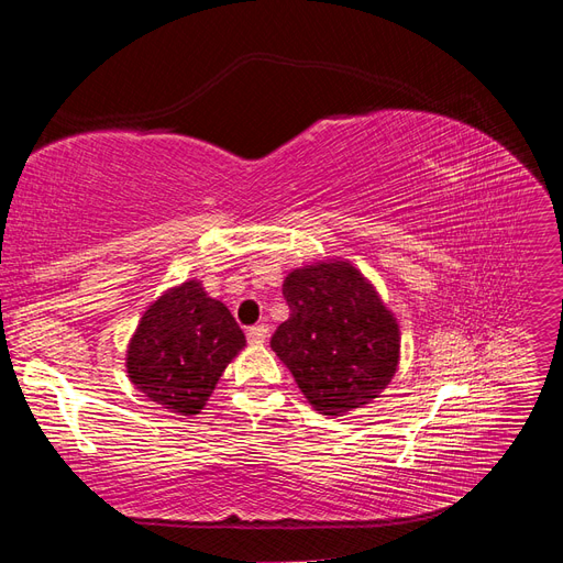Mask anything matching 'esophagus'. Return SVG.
Wrapping results in <instances>:
<instances>
[{
  "label": "esophagus",
  "instance_id": "1",
  "mask_svg": "<svg viewBox=\"0 0 563 563\" xmlns=\"http://www.w3.org/2000/svg\"><path fill=\"white\" fill-rule=\"evenodd\" d=\"M267 333H269V329L265 327V323H255V327L249 329L246 338H249L251 345H263L265 340H267Z\"/></svg>",
  "mask_w": 563,
  "mask_h": 563
}]
</instances>
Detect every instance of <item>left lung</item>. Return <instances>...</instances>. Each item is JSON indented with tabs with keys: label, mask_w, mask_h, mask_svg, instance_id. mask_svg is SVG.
Here are the masks:
<instances>
[{
	"label": "left lung",
	"mask_w": 563,
	"mask_h": 563,
	"mask_svg": "<svg viewBox=\"0 0 563 563\" xmlns=\"http://www.w3.org/2000/svg\"><path fill=\"white\" fill-rule=\"evenodd\" d=\"M288 319L269 345L317 411L345 413L376 399L399 364L397 319L350 263L294 269L284 282Z\"/></svg>",
	"instance_id": "8db88e82"
}]
</instances>
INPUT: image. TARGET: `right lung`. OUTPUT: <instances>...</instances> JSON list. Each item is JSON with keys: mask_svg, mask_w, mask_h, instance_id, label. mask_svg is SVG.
Returning <instances> with one entry per match:
<instances>
[{"mask_svg": "<svg viewBox=\"0 0 563 563\" xmlns=\"http://www.w3.org/2000/svg\"><path fill=\"white\" fill-rule=\"evenodd\" d=\"M246 345L244 331L199 282H185L152 302L131 338L126 371L150 401L199 413L225 366Z\"/></svg>", "mask_w": 563, "mask_h": 563, "instance_id": "add662e5", "label": "right lung"}]
</instances>
